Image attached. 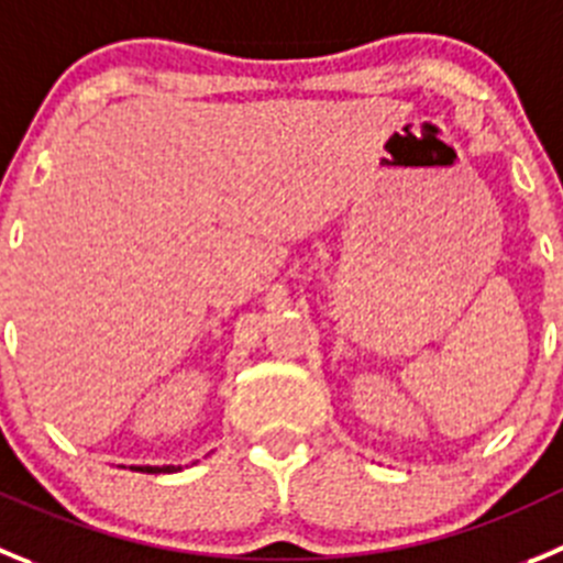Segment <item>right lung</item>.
<instances>
[{"label": "right lung", "instance_id": "1", "mask_svg": "<svg viewBox=\"0 0 563 563\" xmlns=\"http://www.w3.org/2000/svg\"><path fill=\"white\" fill-rule=\"evenodd\" d=\"M135 472H150V475H157V472H177L180 466H130Z\"/></svg>", "mask_w": 563, "mask_h": 563}]
</instances>
